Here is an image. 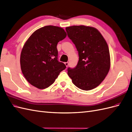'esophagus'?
I'll return each instance as SVG.
<instances>
[{
	"label": "esophagus",
	"instance_id": "34e87169",
	"mask_svg": "<svg viewBox=\"0 0 132 132\" xmlns=\"http://www.w3.org/2000/svg\"><path fill=\"white\" fill-rule=\"evenodd\" d=\"M64 64H65V66L67 67L68 66V65H69V63H68V62H65V63H64Z\"/></svg>",
	"mask_w": 132,
	"mask_h": 132
}]
</instances>
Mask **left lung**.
<instances>
[{
	"mask_svg": "<svg viewBox=\"0 0 132 132\" xmlns=\"http://www.w3.org/2000/svg\"><path fill=\"white\" fill-rule=\"evenodd\" d=\"M68 36L78 52L76 68L68 69L73 83L81 89L92 90L105 79L110 67L107 43L96 28L85 26L66 27Z\"/></svg>",
	"mask_w": 132,
	"mask_h": 132,
	"instance_id": "obj_1",
	"label": "left lung"
}]
</instances>
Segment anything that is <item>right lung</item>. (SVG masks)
Listing matches in <instances>:
<instances>
[{
  "label": "right lung",
  "mask_w": 132,
  "mask_h": 132,
  "mask_svg": "<svg viewBox=\"0 0 132 132\" xmlns=\"http://www.w3.org/2000/svg\"><path fill=\"white\" fill-rule=\"evenodd\" d=\"M67 37L63 28L47 26L32 34L21 52V70L30 84L38 89L48 88L54 82L65 65L58 60V43Z\"/></svg>",
  "instance_id": "right-lung-1"
}]
</instances>
